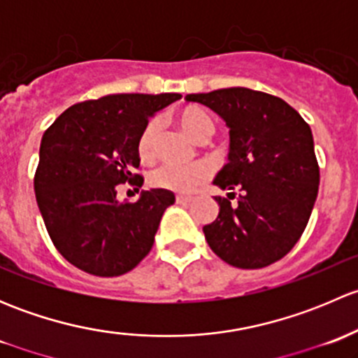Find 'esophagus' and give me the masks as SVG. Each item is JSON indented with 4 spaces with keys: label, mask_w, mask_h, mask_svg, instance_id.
<instances>
[{
    "label": "esophagus",
    "mask_w": 358,
    "mask_h": 358,
    "mask_svg": "<svg viewBox=\"0 0 358 358\" xmlns=\"http://www.w3.org/2000/svg\"><path fill=\"white\" fill-rule=\"evenodd\" d=\"M192 201L194 197L190 196H176V202H178V204H190Z\"/></svg>",
    "instance_id": "esophagus-1"
}]
</instances>
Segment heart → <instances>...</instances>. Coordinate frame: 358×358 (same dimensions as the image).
Returning a JSON list of instances; mask_svg holds the SVG:
<instances>
[{
	"label": "heart",
	"instance_id": "obj_1",
	"mask_svg": "<svg viewBox=\"0 0 358 358\" xmlns=\"http://www.w3.org/2000/svg\"><path fill=\"white\" fill-rule=\"evenodd\" d=\"M178 122L183 131L196 140L197 143H206L215 135V122L202 109L197 107H187L178 114ZM159 131V121L152 119L147 122L142 135L138 140V154L142 159H150L156 150V138ZM209 169L204 164H161L152 169L149 175L150 185L156 189L168 190L176 194H189L201 185L204 180H208Z\"/></svg>",
	"mask_w": 358,
	"mask_h": 358
}]
</instances>
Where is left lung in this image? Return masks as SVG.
I'll use <instances>...</instances> for the list:
<instances>
[{
	"instance_id": "1",
	"label": "left lung",
	"mask_w": 358,
	"mask_h": 358,
	"mask_svg": "<svg viewBox=\"0 0 358 358\" xmlns=\"http://www.w3.org/2000/svg\"><path fill=\"white\" fill-rule=\"evenodd\" d=\"M185 100L216 112L230 135L229 161L213 180L229 194L215 197L218 216L202 227L209 248L237 268L277 262L301 237L319 192L312 129L282 99L241 86Z\"/></svg>"
}]
</instances>
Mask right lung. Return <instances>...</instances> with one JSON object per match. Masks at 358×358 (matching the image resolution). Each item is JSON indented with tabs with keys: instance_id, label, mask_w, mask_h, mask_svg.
Returning a JSON list of instances; mask_svg holds the SVG:
<instances>
[{
	"instance_id": "right-lung-1",
	"label": "right lung",
	"mask_w": 358,
	"mask_h": 358,
	"mask_svg": "<svg viewBox=\"0 0 358 358\" xmlns=\"http://www.w3.org/2000/svg\"><path fill=\"white\" fill-rule=\"evenodd\" d=\"M178 99L119 93L88 100L69 107L43 135L36 201L55 248L83 272L122 275L152 249L175 194L150 189L121 202L117 185L138 176V140L150 115Z\"/></svg>"
}]
</instances>
